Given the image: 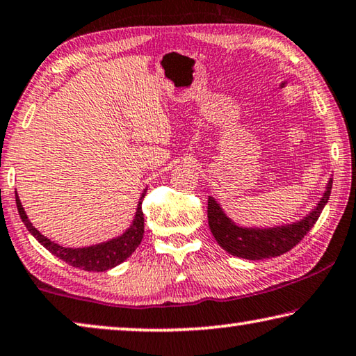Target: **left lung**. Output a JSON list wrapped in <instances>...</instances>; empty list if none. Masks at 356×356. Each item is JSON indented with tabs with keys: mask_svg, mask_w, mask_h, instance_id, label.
I'll return each mask as SVG.
<instances>
[{
	"mask_svg": "<svg viewBox=\"0 0 356 356\" xmlns=\"http://www.w3.org/2000/svg\"><path fill=\"white\" fill-rule=\"evenodd\" d=\"M332 188V178L326 186V191L321 197L318 204L310 215L298 222L288 224V226H278L269 229H253V227H240L231 221V218L226 216L220 204L209 197V226L216 238V242L221 245L222 250L231 253L237 258L259 261L266 258H275L286 253L304 238L314 224L318 220L325 205L330 200Z\"/></svg>",
	"mask_w": 356,
	"mask_h": 356,
	"instance_id": "8db88e82",
	"label": "left lung"
}]
</instances>
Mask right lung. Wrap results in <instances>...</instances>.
<instances>
[{
    "mask_svg": "<svg viewBox=\"0 0 356 356\" xmlns=\"http://www.w3.org/2000/svg\"><path fill=\"white\" fill-rule=\"evenodd\" d=\"M143 197H145V193L140 197L138 209H136L134 222L130 224V227L121 235V237L113 238L105 243L94 245V247H86V248H65L51 242V240L44 237V235H42L30 222L29 216L25 215L24 207L20 204L17 193H15V204H17V210L22 221H24L30 234L42 245V247L51 251L54 256H57V258L65 261L70 266L78 267V269L89 270V272H105L108 269H111V267H116L118 264L124 262L141 243V238H143V234H145V216H143V210H141Z\"/></svg>",
    "mask_w": 356,
    "mask_h": 356,
    "instance_id": "right-lung-1",
    "label": "right lung"
}]
</instances>
